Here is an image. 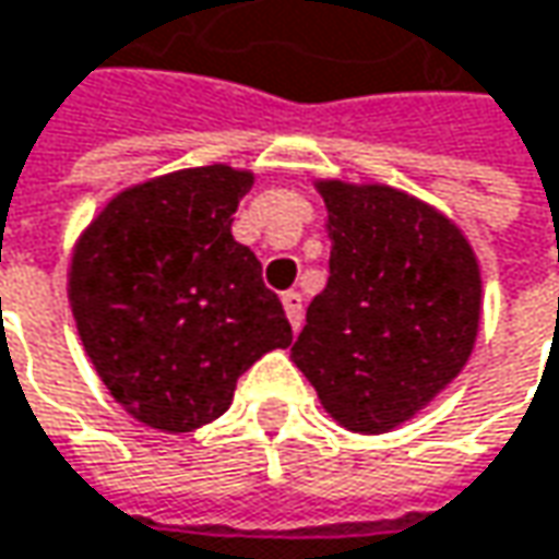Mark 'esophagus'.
I'll use <instances>...</instances> for the list:
<instances>
[{
	"mask_svg": "<svg viewBox=\"0 0 559 559\" xmlns=\"http://www.w3.org/2000/svg\"><path fill=\"white\" fill-rule=\"evenodd\" d=\"M281 304H284V312H287V319H290V325L297 332L304 325V297L297 290H287V294H281Z\"/></svg>",
	"mask_w": 559,
	"mask_h": 559,
	"instance_id": "1",
	"label": "esophagus"
}]
</instances>
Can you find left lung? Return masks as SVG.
Wrapping results in <instances>:
<instances>
[{
    "instance_id": "left-lung-1",
    "label": "left lung",
    "mask_w": 559,
    "mask_h": 559,
    "mask_svg": "<svg viewBox=\"0 0 559 559\" xmlns=\"http://www.w3.org/2000/svg\"><path fill=\"white\" fill-rule=\"evenodd\" d=\"M329 281L290 360L354 433H385L440 395L472 357L480 269L465 234L392 186L319 180Z\"/></svg>"
}]
</instances>
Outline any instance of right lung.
<instances>
[{
	"label": "right lung",
	"mask_w": 559,
	"mask_h": 559,
	"mask_svg": "<svg viewBox=\"0 0 559 559\" xmlns=\"http://www.w3.org/2000/svg\"><path fill=\"white\" fill-rule=\"evenodd\" d=\"M252 186L227 164L129 186L69 265L82 345L116 402L145 427L189 433L234 402L249 367L290 345L278 294L230 224Z\"/></svg>",
	"instance_id": "add662e5"
}]
</instances>
